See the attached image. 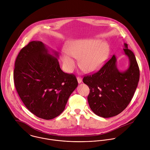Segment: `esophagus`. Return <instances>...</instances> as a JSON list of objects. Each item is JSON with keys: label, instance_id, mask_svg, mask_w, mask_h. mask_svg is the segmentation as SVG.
<instances>
[{"label": "esophagus", "instance_id": "obj_1", "mask_svg": "<svg viewBox=\"0 0 150 150\" xmlns=\"http://www.w3.org/2000/svg\"><path fill=\"white\" fill-rule=\"evenodd\" d=\"M77 81H78V83H81L82 82V78L81 77L78 76V77H77Z\"/></svg>", "mask_w": 150, "mask_h": 150}]
</instances>
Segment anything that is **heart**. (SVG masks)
<instances>
[{"label":"heart","mask_w":150,"mask_h":150,"mask_svg":"<svg viewBox=\"0 0 150 150\" xmlns=\"http://www.w3.org/2000/svg\"><path fill=\"white\" fill-rule=\"evenodd\" d=\"M108 42L98 39H78L69 41L66 50L62 51L61 58L68 72L76 66L74 58L78 59L81 68L86 72H94L100 69L110 54Z\"/></svg>","instance_id":"obj_1"}]
</instances>
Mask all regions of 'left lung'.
<instances>
[{
	"label": "left lung",
	"mask_w": 150,
	"mask_h": 150,
	"mask_svg": "<svg viewBox=\"0 0 150 150\" xmlns=\"http://www.w3.org/2000/svg\"><path fill=\"white\" fill-rule=\"evenodd\" d=\"M124 44L123 51L129 59L127 69L120 71L114 55L97 72L83 78L90 89L88 101L96 115L109 118L122 112L131 102L140 79V70L134 53Z\"/></svg>",
	"instance_id": "obj_1"
}]
</instances>
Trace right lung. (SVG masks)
<instances>
[{"mask_svg": "<svg viewBox=\"0 0 150 150\" xmlns=\"http://www.w3.org/2000/svg\"><path fill=\"white\" fill-rule=\"evenodd\" d=\"M58 58L57 51L33 41L21 50L15 61L13 78L20 99L30 112L45 120L64 110L78 86L75 76L64 72Z\"/></svg>", "mask_w": 150, "mask_h": 150, "instance_id": "1", "label": "right lung"}]
</instances>
